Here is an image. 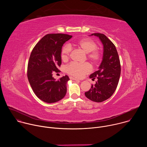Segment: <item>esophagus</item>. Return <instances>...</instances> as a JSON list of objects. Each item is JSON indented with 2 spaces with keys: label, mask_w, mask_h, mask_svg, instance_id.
<instances>
[{
  "label": "esophagus",
  "mask_w": 147,
  "mask_h": 147,
  "mask_svg": "<svg viewBox=\"0 0 147 147\" xmlns=\"http://www.w3.org/2000/svg\"><path fill=\"white\" fill-rule=\"evenodd\" d=\"M70 80H75V81H80L79 80H78L77 78H74V77H70Z\"/></svg>",
  "instance_id": "34e87169"
}]
</instances>
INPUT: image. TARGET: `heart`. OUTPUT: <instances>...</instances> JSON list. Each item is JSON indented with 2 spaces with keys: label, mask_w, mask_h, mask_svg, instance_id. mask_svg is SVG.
Instances as JSON below:
<instances>
[{
  "label": "heart",
  "mask_w": 147,
  "mask_h": 147,
  "mask_svg": "<svg viewBox=\"0 0 147 147\" xmlns=\"http://www.w3.org/2000/svg\"><path fill=\"white\" fill-rule=\"evenodd\" d=\"M77 47L81 49L84 52L87 53V59L94 65L98 63L100 59V53L96 49L97 45L94 40L88 38H84L76 42L74 44ZM71 48L69 45H65L62 48L61 57L63 60H67L70 55ZM91 70V66L88 63L78 65L71 63L67 66L66 71L67 73L77 78H81Z\"/></svg>",
  "instance_id": "1"
}]
</instances>
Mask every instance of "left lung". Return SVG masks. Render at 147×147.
<instances>
[{
    "mask_svg": "<svg viewBox=\"0 0 147 147\" xmlns=\"http://www.w3.org/2000/svg\"><path fill=\"white\" fill-rule=\"evenodd\" d=\"M99 38L103 48V56L98 70L90 76L98 79L95 85L85 92L86 96L96 102H101L109 98L115 92L120 76L121 67L119 55L115 45L103 34L94 33Z\"/></svg>",
    "mask_w": 147,
    "mask_h": 147,
    "instance_id": "8db88e82",
    "label": "left lung"
}]
</instances>
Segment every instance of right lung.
<instances>
[{"label":"right lung","instance_id":"1","mask_svg":"<svg viewBox=\"0 0 147 147\" xmlns=\"http://www.w3.org/2000/svg\"><path fill=\"white\" fill-rule=\"evenodd\" d=\"M72 35L62 34H47L36 44L31 53L28 63L27 77L36 96L42 101L51 103L63 98L67 92L68 76L56 81L53 72H59L61 63L62 46Z\"/></svg>","mask_w":147,"mask_h":147}]
</instances>
